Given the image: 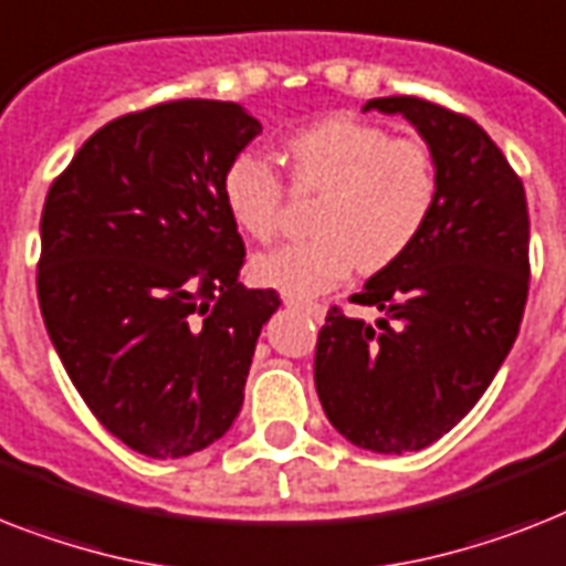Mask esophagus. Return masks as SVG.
Returning <instances> with one entry per match:
<instances>
[{"mask_svg":"<svg viewBox=\"0 0 566 566\" xmlns=\"http://www.w3.org/2000/svg\"><path fill=\"white\" fill-rule=\"evenodd\" d=\"M284 305L296 307V311H305V314L314 316V319H323L325 316V305H319V302H302V298L284 296Z\"/></svg>","mask_w":566,"mask_h":566,"instance_id":"esophagus-1","label":"esophagus"}]
</instances>
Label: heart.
<instances>
[{"mask_svg": "<svg viewBox=\"0 0 566 566\" xmlns=\"http://www.w3.org/2000/svg\"><path fill=\"white\" fill-rule=\"evenodd\" d=\"M293 186L319 191L307 241L252 259V279L284 296L311 298L337 287L352 270H380L421 238L436 209L439 177L421 139H389L378 124L323 118L284 142ZM220 197L235 227L255 241L279 229L282 179L259 154L227 165Z\"/></svg>", "mask_w": 566, "mask_h": 566, "instance_id": "heart-1", "label": "heart"}]
</instances>
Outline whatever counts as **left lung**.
Here are the masks:
<instances>
[{"mask_svg": "<svg viewBox=\"0 0 566 566\" xmlns=\"http://www.w3.org/2000/svg\"><path fill=\"white\" fill-rule=\"evenodd\" d=\"M369 109L416 127L439 195L421 238L352 296L378 307L375 325L331 307L314 380L348 442L407 453L457 427L512 352L530 293V209L521 177L468 116L412 95Z\"/></svg>", "mask_w": 566, "mask_h": 566, "instance_id": "8db88e82", "label": "left lung"}]
</instances>
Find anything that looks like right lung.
<instances>
[{
	"instance_id": "obj_1",
	"label": "right lung",
	"mask_w": 566,
	"mask_h": 566,
	"mask_svg": "<svg viewBox=\"0 0 566 566\" xmlns=\"http://www.w3.org/2000/svg\"><path fill=\"white\" fill-rule=\"evenodd\" d=\"M261 133L232 101L104 124L45 197L36 298L69 378L109 433L179 459L227 433L282 298L238 282L220 179Z\"/></svg>"
}]
</instances>
